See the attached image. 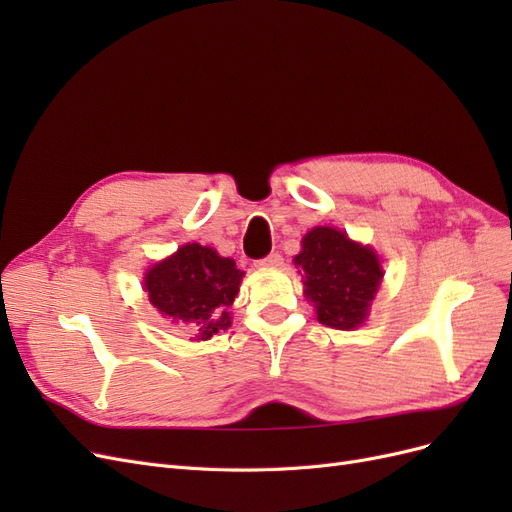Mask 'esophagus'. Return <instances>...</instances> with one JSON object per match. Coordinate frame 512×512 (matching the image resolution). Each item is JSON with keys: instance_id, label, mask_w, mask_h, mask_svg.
Instances as JSON below:
<instances>
[{"instance_id": "esophagus-1", "label": "esophagus", "mask_w": 512, "mask_h": 512, "mask_svg": "<svg viewBox=\"0 0 512 512\" xmlns=\"http://www.w3.org/2000/svg\"><path fill=\"white\" fill-rule=\"evenodd\" d=\"M282 256L280 254H269L265 258L256 260V267H262V269H275V267H282Z\"/></svg>"}]
</instances>
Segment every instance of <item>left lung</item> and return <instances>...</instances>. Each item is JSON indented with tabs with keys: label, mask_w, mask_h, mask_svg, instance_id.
<instances>
[{
	"label": "left lung",
	"mask_w": 512,
	"mask_h": 512,
	"mask_svg": "<svg viewBox=\"0 0 512 512\" xmlns=\"http://www.w3.org/2000/svg\"><path fill=\"white\" fill-rule=\"evenodd\" d=\"M294 265L303 269L305 297L316 305L322 324L344 331L359 327L382 280L378 256L369 247L335 228L318 226L303 237Z\"/></svg>",
	"instance_id": "obj_1"
}]
</instances>
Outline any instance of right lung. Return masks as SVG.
<instances>
[{
  "mask_svg": "<svg viewBox=\"0 0 512 512\" xmlns=\"http://www.w3.org/2000/svg\"><path fill=\"white\" fill-rule=\"evenodd\" d=\"M241 277L243 271L232 258H222L200 243H188L149 269L145 290L158 312L192 331L196 339H209L230 324L228 307L237 297Z\"/></svg>",
  "mask_w": 512,
  "mask_h": 512,
  "instance_id": "1",
  "label": "right lung"
}]
</instances>
